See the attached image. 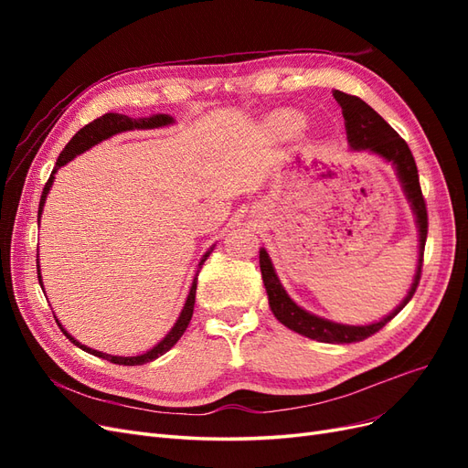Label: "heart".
Listing matches in <instances>:
<instances>
[{"label": "heart", "mask_w": 468, "mask_h": 468, "mask_svg": "<svg viewBox=\"0 0 468 468\" xmlns=\"http://www.w3.org/2000/svg\"><path fill=\"white\" fill-rule=\"evenodd\" d=\"M281 122L285 124V126H296V124H299L301 121L296 119V117H291V115H287V117H281Z\"/></svg>", "instance_id": "obj_1"}]
</instances>
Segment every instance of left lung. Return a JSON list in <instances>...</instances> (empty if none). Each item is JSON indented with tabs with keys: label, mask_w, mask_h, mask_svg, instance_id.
Masks as SVG:
<instances>
[{
	"label": "left lung",
	"mask_w": 468,
	"mask_h": 468,
	"mask_svg": "<svg viewBox=\"0 0 468 468\" xmlns=\"http://www.w3.org/2000/svg\"><path fill=\"white\" fill-rule=\"evenodd\" d=\"M335 101L342 107L344 119H346V131L347 140L353 150H369L375 152L382 158L392 162L396 165V172L402 181V187L408 195V201L412 203V208L416 212V222L420 229V260H418V271L412 282V289H410L404 303L390 313L387 318H382L377 324L369 325H344L335 324L330 320L318 318L314 314L306 313L301 306H296L285 289L281 287V282L273 271L271 260H269L267 251H260V267H261V277L263 285L269 296V306H271L275 318L285 324L287 328L294 330L296 334H303L310 339H316V342L324 344H356L363 342V339L371 337L378 330L385 328V325L400 313V310L412 299L420 279H421V267H423V248H426L428 239V207L426 199L421 195L420 187V176H418V165L412 155V150L408 148L406 140L396 133L392 126L382 119L378 112L367 105L363 99L357 95H349L344 91H334Z\"/></svg>",
	"instance_id": "8db88e82"
}]
</instances>
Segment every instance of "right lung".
Segmentation results:
<instances>
[{
    "instance_id": "1",
    "label": "right lung",
    "mask_w": 468,
    "mask_h": 468,
    "mask_svg": "<svg viewBox=\"0 0 468 468\" xmlns=\"http://www.w3.org/2000/svg\"><path fill=\"white\" fill-rule=\"evenodd\" d=\"M172 121H174V119L169 117V115H155V117H150V119H131V117H126V115H119V112H107V115L99 117V119L91 121L90 124L83 126V129H80V131L76 133V136L66 144V148H64L62 154L58 155V160H56V165H54V169H52V174H50V177H48V181H47V186H45V189H42V195H40L38 218H40L42 207H45V199H47V195H48V191H50L52 181H54L56 169H60V167L66 165L68 162H72L78 154L90 150L91 146L99 144V143H101V140H105V138H109V136H112V134L122 133V131H133V129H155V126H165V124H169ZM208 253H210V251H207V256L201 260L199 265L205 263V260L208 258ZM38 282H42V281H40V269H38ZM195 292H197V277H195L193 287H191V291H189L187 303H186V306H183L181 314H179L176 325L172 328V332H169L154 349L146 351L144 356H136V357H117V356H109V353H101V351L90 349V347H86V346H81L80 342H76V339H74L72 335H69V334L62 328L60 324H58V325H60V330L64 332V335L69 339V342H72V344L78 346V347H81L83 351L91 353V356H97V357L107 359V361L117 363V365H144V363H150V361H154V359H158L160 356H164V353L172 349V347L177 344V339H179L183 334H186V330L189 328V324H191V316H193Z\"/></svg>"
}]
</instances>
